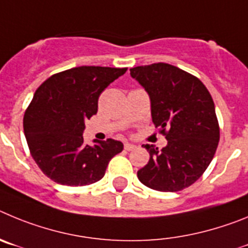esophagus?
<instances>
[{"mask_svg":"<svg viewBox=\"0 0 248 248\" xmlns=\"http://www.w3.org/2000/svg\"><path fill=\"white\" fill-rule=\"evenodd\" d=\"M124 149L126 151H133V149H136V146L131 143H124Z\"/></svg>","mask_w":248,"mask_h":248,"instance_id":"obj_1","label":"esophagus"}]
</instances>
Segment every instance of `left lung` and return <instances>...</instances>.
Wrapping results in <instances>:
<instances>
[{"label": "left lung", "instance_id": "left-lung-1", "mask_svg": "<svg viewBox=\"0 0 248 248\" xmlns=\"http://www.w3.org/2000/svg\"><path fill=\"white\" fill-rule=\"evenodd\" d=\"M151 97L152 121L168 144H146L149 162L137 171L142 184L179 191L202 177L215 155L220 126L213 97L194 75L166 63L129 69Z\"/></svg>", "mask_w": 248, "mask_h": 248}]
</instances>
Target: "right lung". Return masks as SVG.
Wrapping results in <instances>:
<instances>
[{
  "label": "right lung",
  "instance_id": "1",
  "mask_svg": "<svg viewBox=\"0 0 248 248\" xmlns=\"http://www.w3.org/2000/svg\"><path fill=\"white\" fill-rule=\"evenodd\" d=\"M126 68L78 66L52 75L35 90L23 117L31 155L55 183L82 186L105 175L111 158L122 152L120 140L84 143L85 121L97 112L102 91Z\"/></svg>",
  "mask_w": 248,
  "mask_h": 248
}]
</instances>
